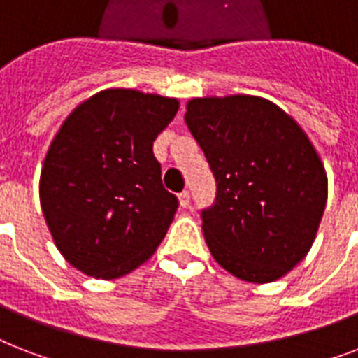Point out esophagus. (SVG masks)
Segmentation results:
<instances>
[{
    "mask_svg": "<svg viewBox=\"0 0 358 358\" xmlns=\"http://www.w3.org/2000/svg\"><path fill=\"white\" fill-rule=\"evenodd\" d=\"M178 202H180V206L182 208H187L191 204V195H189V191H182L178 195Z\"/></svg>",
    "mask_w": 358,
    "mask_h": 358,
    "instance_id": "34e87169",
    "label": "esophagus"
}]
</instances>
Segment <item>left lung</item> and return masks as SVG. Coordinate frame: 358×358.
<instances>
[{"instance_id":"1","label":"left lung","mask_w":358,"mask_h":358,"mask_svg":"<svg viewBox=\"0 0 358 358\" xmlns=\"http://www.w3.org/2000/svg\"><path fill=\"white\" fill-rule=\"evenodd\" d=\"M187 128L217 182L202 232L219 266L245 282L284 277L310 250L327 202V173L277 103L250 94L193 98Z\"/></svg>"}]
</instances>
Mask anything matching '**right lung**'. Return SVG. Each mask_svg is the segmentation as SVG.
Listing matches in <instances>:
<instances>
[{"label": "right lung", "mask_w": 358, "mask_h": 358, "mask_svg": "<svg viewBox=\"0 0 358 358\" xmlns=\"http://www.w3.org/2000/svg\"><path fill=\"white\" fill-rule=\"evenodd\" d=\"M176 98L106 89L66 117L41 171V206L55 247L89 277L119 278L167 234L178 199L162 184L152 145Z\"/></svg>", "instance_id": "add662e5"}]
</instances>
